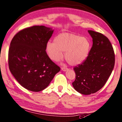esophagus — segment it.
I'll return each instance as SVG.
<instances>
[{"label": "esophagus", "instance_id": "obj_1", "mask_svg": "<svg viewBox=\"0 0 122 122\" xmlns=\"http://www.w3.org/2000/svg\"><path fill=\"white\" fill-rule=\"evenodd\" d=\"M67 69H67V67H66V66H64V67H61V70L64 71H66Z\"/></svg>", "mask_w": 122, "mask_h": 122}]
</instances>
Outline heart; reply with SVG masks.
I'll return each instance as SVG.
<instances>
[{
  "label": "heart",
  "instance_id": "b5f03b06",
  "mask_svg": "<svg viewBox=\"0 0 122 122\" xmlns=\"http://www.w3.org/2000/svg\"><path fill=\"white\" fill-rule=\"evenodd\" d=\"M91 43L87 37H81L71 33L58 35L54 42H48L46 52L50 59L57 62L64 57L71 65H80L84 62L90 53Z\"/></svg>",
  "mask_w": 122,
  "mask_h": 122
}]
</instances>
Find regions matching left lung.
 Instances as JSON below:
<instances>
[{
    "label": "left lung",
    "mask_w": 122,
    "mask_h": 122,
    "mask_svg": "<svg viewBox=\"0 0 122 122\" xmlns=\"http://www.w3.org/2000/svg\"><path fill=\"white\" fill-rule=\"evenodd\" d=\"M88 32L93 39V46L86 60L73 69L76 76L73 86L83 95L100 90L111 75L115 64L114 50L108 38L93 30Z\"/></svg>",
    "instance_id": "obj_1"
}]
</instances>
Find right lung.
Returning a JSON list of instances; mask_svg holds the SVG:
<instances>
[{
	"instance_id": "1",
	"label": "right lung",
	"mask_w": 122,
	"mask_h": 122,
	"mask_svg": "<svg viewBox=\"0 0 122 122\" xmlns=\"http://www.w3.org/2000/svg\"><path fill=\"white\" fill-rule=\"evenodd\" d=\"M52 28L36 25L19 32L8 51L10 71L27 90L38 92L49 86L60 68L49 58L46 45L53 33Z\"/></svg>"
}]
</instances>
